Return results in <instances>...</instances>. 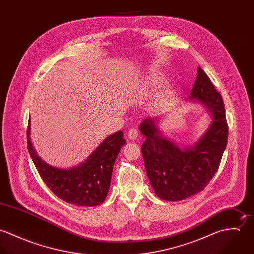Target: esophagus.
<instances>
[{"instance_id":"obj_1","label":"esophagus","mask_w":254,"mask_h":254,"mask_svg":"<svg viewBox=\"0 0 254 254\" xmlns=\"http://www.w3.org/2000/svg\"><path fill=\"white\" fill-rule=\"evenodd\" d=\"M127 136H128L129 140H131V141H135V140L138 138V131H137L135 128L130 129V130H129V132H128V134H127Z\"/></svg>"}]
</instances>
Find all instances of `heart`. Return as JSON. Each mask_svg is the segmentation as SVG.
I'll return each mask as SVG.
<instances>
[{"label":"heart","instance_id":"b5f03b06","mask_svg":"<svg viewBox=\"0 0 254 254\" xmlns=\"http://www.w3.org/2000/svg\"><path fill=\"white\" fill-rule=\"evenodd\" d=\"M156 82H157V77H155V76L149 77L148 80L145 82V88H146V89H150L151 87L155 86Z\"/></svg>","mask_w":254,"mask_h":254}]
</instances>
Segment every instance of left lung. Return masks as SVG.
<instances>
[{"mask_svg":"<svg viewBox=\"0 0 254 254\" xmlns=\"http://www.w3.org/2000/svg\"><path fill=\"white\" fill-rule=\"evenodd\" d=\"M186 100L200 104L210 117L208 128L192 145L180 146L165 138L158 126L159 118H146L139 126L145 137L141 149L148 180L156 195L169 201L188 198L207 186L228 141L222 97L200 67Z\"/></svg>","mask_w":254,"mask_h":254,"instance_id":"obj_1","label":"left lung"}]
</instances>
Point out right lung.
<instances>
[{
  "label": "right lung",
  "mask_w": 254,
  "mask_h": 254,
  "mask_svg": "<svg viewBox=\"0 0 254 254\" xmlns=\"http://www.w3.org/2000/svg\"><path fill=\"white\" fill-rule=\"evenodd\" d=\"M125 144L122 131H118L108 136L85 161L63 169L48 164L37 154L30 139V120L27 130L28 150L43 181L61 199L79 206H96L105 201L114 162Z\"/></svg>",
  "instance_id": "1"
}]
</instances>
